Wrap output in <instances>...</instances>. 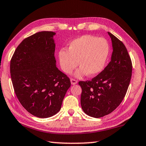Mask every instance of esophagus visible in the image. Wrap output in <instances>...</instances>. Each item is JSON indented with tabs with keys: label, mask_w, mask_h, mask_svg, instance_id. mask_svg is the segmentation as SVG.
Masks as SVG:
<instances>
[{
	"label": "esophagus",
	"mask_w": 146,
	"mask_h": 146,
	"mask_svg": "<svg viewBox=\"0 0 146 146\" xmlns=\"http://www.w3.org/2000/svg\"><path fill=\"white\" fill-rule=\"evenodd\" d=\"M71 84H73V85L76 84L77 83V80L74 79V78H71Z\"/></svg>",
	"instance_id": "esophagus-1"
}]
</instances>
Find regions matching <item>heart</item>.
<instances>
[{
	"instance_id": "1",
	"label": "heart",
	"mask_w": 146,
	"mask_h": 146,
	"mask_svg": "<svg viewBox=\"0 0 146 146\" xmlns=\"http://www.w3.org/2000/svg\"><path fill=\"white\" fill-rule=\"evenodd\" d=\"M108 52L109 46L105 39L84 35L71 41L68 50L62 49L58 58L61 68L66 73H71L78 63L80 68L75 75L80 77L86 74L94 76L100 73L105 66Z\"/></svg>"
}]
</instances>
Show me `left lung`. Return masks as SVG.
<instances>
[{"instance_id":"8db88e82","label":"left lung","mask_w":146,"mask_h":146,"mask_svg":"<svg viewBox=\"0 0 146 146\" xmlns=\"http://www.w3.org/2000/svg\"><path fill=\"white\" fill-rule=\"evenodd\" d=\"M113 52L107 66L91 80L79 81L82 88L80 104L91 117H101L110 114L125 96L132 76V62L121 41L110 32Z\"/></svg>"}]
</instances>
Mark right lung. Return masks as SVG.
<instances>
[{
    "instance_id": "obj_1",
    "label": "right lung",
    "mask_w": 146,
    "mask_h": 146,
    "mask_svg": "<svg viewBox=\"0 0 146 146\" xmlns=\"http://www.w3.org/2000/svg\"><path fill=\"white\" fill-rule=\"evenodd\" d=\"M50 31L25 38L10 61L11 81L16 96L28 112L46 118L60 110L71 86L69 78L56 67L55 44Z\"/></svg>"
}]
</instances>
